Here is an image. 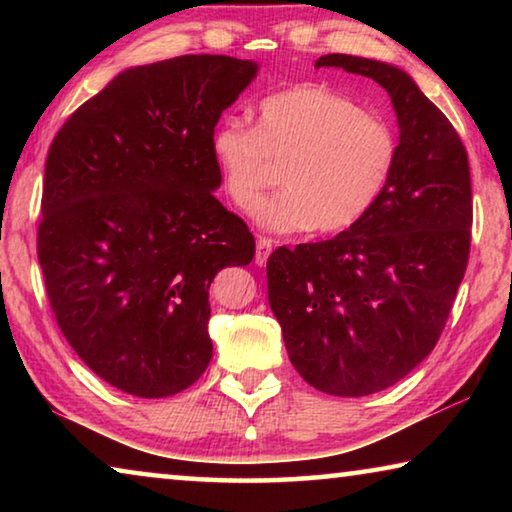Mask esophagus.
Listing matches in <instances>:
<instances>
[{"instance_id": "obj_1", "label": "esophagus", "mask_w": 512, "mask_h": 512, "mask_svg": "<svg viewBox=\"0 0 512 512\" xmlns=\"http://www.w3.org/2000/svg\"><path fill=\"white\" fill-rule=\"evenodd\" d=\"M273 250V241L268 237H259L257 239V253H255V264L257 266H264L268 262V255H271Z\"/></svg>"}]
</instances>
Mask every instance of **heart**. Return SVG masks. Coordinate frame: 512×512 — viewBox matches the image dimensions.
Returning <instances> with one entry per match:
<instances>
[{"instance_id":"1","label":"heart","mask_w":512,"mask_h":512,"mask_svg":"<svg viewBox=\"0 0 512 512\" xmlns=\"http://www.w3.org/2000/svg\"><path fill=\"white\" fill-rule=\"evenodd\" d=\"M210 151L225 192L253 207L285 162V189L255 206L264 230L325 235L350 230L384 194L397 162V137L381 117L323 83L273 92L255 106V126L228 117L216 124Z\"/></svg>"}]
</instances>
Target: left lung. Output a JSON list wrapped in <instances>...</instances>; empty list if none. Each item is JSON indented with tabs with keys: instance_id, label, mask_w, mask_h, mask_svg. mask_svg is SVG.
<instances>
[{
	"instance_id": "8db88e82",
	"label": "left lung",
	"mask_w": 512,
	"mask_h": 512,
	"mask_svg": "<svg viewBox=\"0 0 512 512\" xmlns=\"http://www.w3.org/2000/svg\"><path fill=\"white\" fill-rule=\"evenodd\" d=\"M379 83L400 126L375 207L334 239L268 257V302L289 359L318 391L361 397L393 386L436 348L470 257L472 183L461 137L400 67L327 54Z\"/></svg>"
}]
</instances>
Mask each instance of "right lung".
Listing matches in <instances>:
<instances>
[{
    "instance_id": "1",
    "label": "right lung",
    "mask_w": 512,
    "mask_h": 512,
    "mask_svg": "<svg viewBox=\"0 0 512 512\" xmlns=\"http://www.w3.org/2000/svg\"><path fill=\"white\" fill-rule=\"evenodd\" d=\"M257 76L230 56L124 69L51 142L38 259L56 323L92 372L137 397L185 391L212 359L210 284L255 239L216 201L210 137Z\"/></svg>"
}]
</instances>
